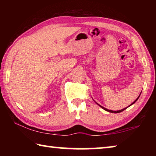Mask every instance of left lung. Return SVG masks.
<instances>
[{"label": "left lung", "mask_w": 156, "mask_h": 156, "mask_svg": "<svg viewBox=\"0 0 156 156\" xmlns=\"http://www.w3.org/2000/svg\"><path fill=\"white\" fill-rule=\"evenodd\" d=\"M140 94H140V95H139V96L138 97V98H136V100H135V101H134L133 102V103H132L131 105H129V107H130L131 106V105H133V104H134V103H135V102L137 101V100H138V99L139 98V97H140ZM98 104V103H97ZM99 105V106L100 107H102V109H105V111H107V112H111V113H120V112H123V111L124 110H125V109H126V108H128L129 107H126V108H125V109H121V110H119V111H112V110H109V109H106V108H105V107H102L101 106V105Z\"/></svg>", "instance_id": "1"}]
</instances>
